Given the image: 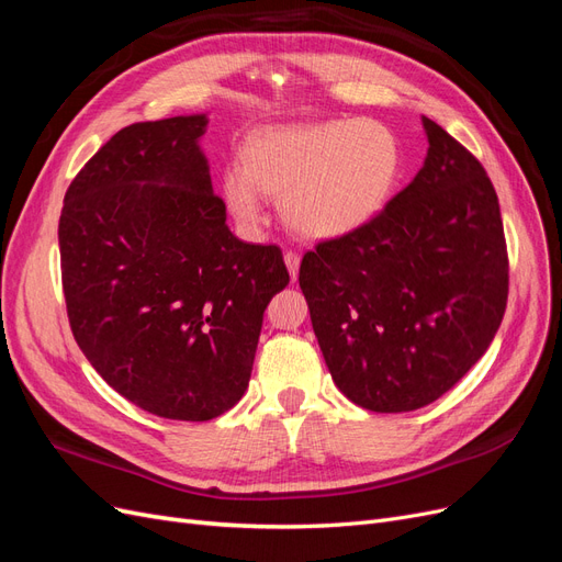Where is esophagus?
I'll return each mask as SVG.
<instances>
[{"label": "esophagus", "instance_id": "obj_1", "mask_svg": "<svg viewBox=\"0 0 562 562\" xmlns=\"http://www.w3.org/2000/svg\"><path fill=\"white\" fill-rule=\"evenodd\" d=\"M283 260H285L288 271H291V279L295 281L297 279V269H300V255L295 250H285L283 252Z\"/></svg>", "mask_w": 562, "mask_h": 562}]
</instances>
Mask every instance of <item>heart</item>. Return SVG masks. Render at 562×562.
I'll list each match as a JSON object with an SVG mask.
<instances>
[{"label": "heart", "mask_w": 562, "mask_h": 562, "mask_svg": "<svg viewBox=\"0 0 562 562\" xmlns=\"http://www.w3.org/2000/svg\"><path fill=\"white\" fill-rule=\"evenodd\" d=\"M403 149L375 119L271 126L252 133L244 164H229L223 194L246 225L262 220L265 196H279L285 225L316 241L339 239L375 220L396 190Z\"/></svg>", "instance_id": "b5f03b06"}]
</instances>
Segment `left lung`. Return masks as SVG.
<instances>
[{"label":"left lung","instance_id":"left-lung-1","mask_svg":"<svg viewBox=\"0 0 562 562\" xmlns=\"http://www.w3.org/2000/svg\"><path fill=\"white\" fill-rule=\"evenodd\" d=\"M422 124L429 149L415 180L300 265L333 382L372 413H411L450 391L495 339L508 297L495 187L448 131Z\"/></svg>","mask_w":562,"mask_h":562}]
</instances>
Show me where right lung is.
I'll return each mask as SVG.
<instances>
[{
    "mask_svg": "<svg viewBox=\"0 0 562 562\" xmlns=\"http://www.w3.org/2000/svg\"><path fill=\"white\" fill-rule=\"evenodd\" d=\"M206 114L114 133L65 192L67 318L116 394L182 422L227 413L248 389L262 316L291 277L279 246L244 244L213 194Z\"/></svg>",
    "mask_w": 562,
    "mask_h": 562,
    "instance_id": "right-lung-1",
    "label": "right lung"
}]
</instances>
